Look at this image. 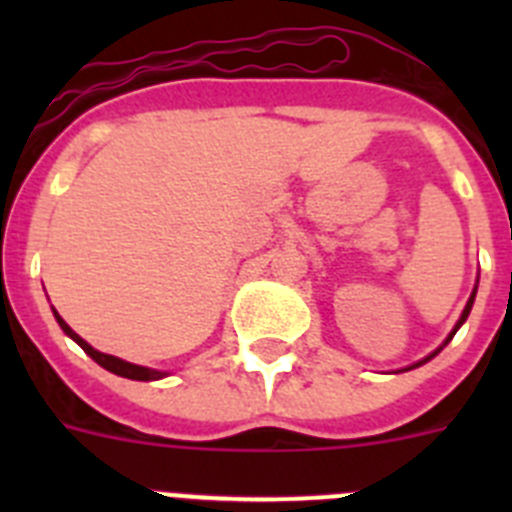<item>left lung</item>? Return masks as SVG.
<instances>
[{"label": "left lung", "mask_w": 512, "mask_h": 512, "mask_svg": "<svg viewBox=\"0 0 512 512\" xmlns=\"http://www.w3.org/2000/svg\"><path fill=\"white\" fill-rule=\"evenodd\" d=\"M477 282H479V279H477ZM474 297H477V284H474V289H472V295H469V300H467V307H464V312H461V318H459V320H456L454 330H451L449 336H446V341H443V343H441V346H438V348H436V351H433V354H428V356H425V359H420V361H418V364L408 366V369H415V366L425 364V361H431V359H433V356H436V354H441V351H443V346H449V341H451V338H454V336H456V330H459V328H461V325L467 323V318H469V312H472V305H474ZM408 369H405V372H408Z\"/></svg>", "instance_id": "8db88e82"}]
</instances>
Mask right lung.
<instances>
[{"mask_svg": "<svg viewBox=\"0 0 512 512\" xmlns=\"http://www.w3.org/2000/svg\"><path fill=\"white\" fill-rule=\"evenodd\" d=\"M53 315H56V320H58V325H61V330H63V333H66V336H69L71 341H76V343H79V346L84 348V354H87V356H92V359L97 361V364L102 366V369H107V372L117 374V377L135 379V382H156V379H164L166 374H169V372H158V369H148V366L130 364V361H122V359H117V356L102 354V351H97V348H94V346H89V343L84 341V338H81L79 333H74V330H71L69 325H66V320H63L61 315H58L56 310H53Z\"/></svg>", "mask_w": 512, "mask_h": 512, "instance_id": "add662e5", "label": "right lung"}]
</instances>
